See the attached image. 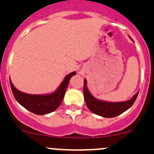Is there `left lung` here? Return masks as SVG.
I'll return each instance as SVG.
<instances>
[{"label": "left lung", "mask_w": 154, "mask_h": 154, "mask_svg": "<svg viewBox=\"0 0 154 154\" xmlns=\"http://www.w3.org/2000/svg\"><path fill=\"white\" fill-rule=\"evenodd\" d=\"M131 40V38L129 36ZM84 98L87 107L91 112L103 117L112 118L122 114L133 106L139 92L136 93L131 99L123 102H108L99 100L91 94L87 87V80L84 79Z\"/></svg>", "instance_id": "obj_1"}]
</instances>
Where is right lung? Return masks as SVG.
Here are the masks:
<instances>
[{
	"label": "right lung",
	"instance_id": "add662e5",
	"mask_svg": "<svg viewBox=\"0 0 154 154\" xmlns=\"http://www.w3.org/2000/svg\"><path fill=\"white\" fill-rule=\"evenodd\" d=\"M77 74L69 73L65 77L54 92L46 94H29L20 91L14 87L10 80V85L13 95L17 103L31 112L38 115H45L54 111L60 106L70 79Z\"/></svg>",
	"mask_w": 154,
	"mask_h": 154
}]
</instances>
